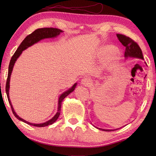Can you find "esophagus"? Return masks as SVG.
<instances>
[{"instance_id":"esophagus-1","label":"esophagus","mask_w":156,"mask_h":156,"mask_svg":"<svg viewBox=\"0 0 156 156\" xmlns=\"http://www.w3.org/2000/svg\"><path fill=\"white\" fill-rule=\"evenodd\" d=\"M81 84L85 87H89L92 84V81L90 78H84L81 81Z\"/></svg>"}]
</instances>
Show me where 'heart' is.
<instances>
[{
	"instance_id": "obj_1",
	"label": "heart",
	"mask_w": 156,
	"mask_h": 156,
	"mask_svg": "<svg viewBox=\"0 0 156 156\" xmlns=\"http://www.w3.org/2000/svg\"><path fill=\"white\" fill-rule=\"evenodd\" d=\"M98 55L100 57H105V65L106 66H110L118 61L120 56V54L118 50L113 49L112 45H104L98 50Z\"/></svg>"
}]
</instances>
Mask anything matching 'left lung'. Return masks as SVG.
Returning <instances> with one entry per match:
<instances>
[{
	"label": "left lung",
	"mask_w": 156,
	"mask_h": 156,
	"mask_svg": "<svg viewBox=\"0 0 156 156\" xmlns=\"http://www.w3.org/2000/svg\"><path fill=\"white\" fill-rule=\"evenodd\" d=\"M117 37L119 39V41L125 47V57H133V58H137L144 59L143 54H142L141 49L140 46L137 44V42L133 41V39L130 37H127V36L122 35V34H117ZM101 129L102 131H112L114 130H108V129Z\"/></svg>",
	"instance_id": "8db88e82"
}]
</instances>
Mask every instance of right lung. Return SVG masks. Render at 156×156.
<instances>
[{
    "label": "right lung",
    "mask_w": 156,
    "mask_h": 156,
    "mask_svg": "<svg viewBox=\"0 0 156 156\" xmlns=\"http://www.w3.org/2000/svg\"><path fill=\"white\" fill-rule=\"evenodd\" d=\"M61 32H62V30L59 29H56V28H40V29H37L35 30L34 32L31 33V34L28 35L27 37H26L24 40L22 41V43L19 46V48L16 49V51L15 52V54H13V55L12 56V58L11 59V61H10V64H9V72H8V77H7V80H6V95H7V98H8V101L10 103V105H11V107L12 109V113L13 115H15V117L18 119L19 120L21 121L24 122H26L28 125H31L33 126H35V127H45V126H48L49 125H51L54 123V122L57 120L58 118L59 117V115H60V110H61V106H62V101L64 100L65 98V97H67V96L70 94L71 92L74 90L75 87L76 86V83H75L74 84V86L71 88H69V90H68L67 91L64 92V93L60 95V97H59V100H58V110L57 113L55 114V115L50 120L44 122V123H41V124H34V123H31V122H27L25 121L24 119H21V117H19V116L16 114V112L13 110V107H12L11 105V101H10L9 98V84H10V78H11V74L12 71L13 69V66H14L15 63L16 62V59L19 57V55L21 54V53L23 52V50L27 49V48H29V46H31L32 45H34L35 43H37L38 41H39L41 39H45V38H51V37H54L58 36Z\"/></svg>",
    "instance_id": "add662e5"
}]
</instances>
